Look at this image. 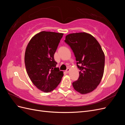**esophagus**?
I'll use <instances>...</instances> for the list:
<instances>
[{"label": "esophagus", "mask_w": 125, "mask_h": 125, "mask_svg": "<svg viewBox=\"0 0 125 125\" xmlns=\"http://www.w3.org/2000/svg\"><path fill=\"white\" fill-rule=\"evenodd\" d=\"M69 71H70V69H69V68H67V70H66V72L67 73H68L69 72Z\"/></svg>", "instance_id": "esophagus-1"}]
</instances>
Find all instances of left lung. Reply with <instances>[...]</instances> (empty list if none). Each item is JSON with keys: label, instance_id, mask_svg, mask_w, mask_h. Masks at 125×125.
<instances>
[{"label": "left lung", "instance_id": "8db88e82", "mask_svg": "<svg viewBox=\"0 0 125 125\" xmlns=\"http://www.w3.org/2000/svg\"><path fill=\"white\" fill-rule=\"evenodd\" d=\"M65 42L73 51L80 69L78 80L73 83L74 89L81 94L92 92L103 76L105 55L100 44L91 34L86 32L69 34Z\"/></svg>", "mask_w": 125, "mask_h": 125}]
</instances>
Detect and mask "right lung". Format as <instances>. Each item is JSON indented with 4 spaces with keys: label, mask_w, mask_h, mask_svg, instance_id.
<instances>
[{
    "label": "right lung",
    "mask_w": 125,
    "mask_h": 125,
    "mask_svg": "<svg viewBox=\"0 0 125 125\" xmlns=\"http://www.w3.org/2000/svg\"><path fill=\"white\" fill-rule=\"evenodd\" d=\"M63 33L42 31L30 40L26 46L24 62L26 73L39 90L48 93L62 80L63 73L56 67L54 56Z\"/></svg>",
    "instance_id": "right-lung-1"
}]
</instances>
